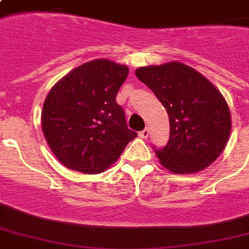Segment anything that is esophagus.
Masks as SVG:
<instances>
[{
  "label": "esophagus",
  "instance_id": "obj_1",
  "mask_svg": "<svg viewBox=\"0 0 249 249\" xmlns=\"http://www.w3.org/2000/svg\"><path fill=\"white\" fill-rule=\"evenodd\" d=\"M148 129H143V130H142V132H140V137L141 138H147L148 137Z\"/></svg>",
  "mask_w": 249,
  "mask_h": 249
}]
</instances>
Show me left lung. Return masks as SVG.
I'll list each match as a JSON object with an SVG mask.
<instances>
[{"label": "left lung", "mask_w": 249, "mask_h": 249, "mask_svg": "<svg viewBox=\"0 0 249 249\" xmlns=\"http://www.w3.org/2000/svg\"><path fill=\"white\" fill-rule=\"evenodd\" d=\"M137 77L155 93L169 116V141L154 146L163 166L174 173H195L221 155L231 130L222 94L194 68L179 62L141 67Z\"/></svg>", "instance_id": "left-lung-1"}]
</instances>
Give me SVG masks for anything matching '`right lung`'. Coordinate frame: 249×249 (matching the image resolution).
<instances>
[{
	"label": "right lung",
	"instance_id": "1",
	"mask_svg": "<svg viewBox=\"0 0 249 249\" xmlns=\"http://www.w3.org/2000/svg\"><path fill=\"white\" fill-rule=\"evenodd\" d=\"M128 73L126 66L95 59L75 68L49 91L41 113L42 132L64 166L101 173L136 138L116 102Z\"/></svg>",
	"mask_w": 249,
	"mask_h": 249
}]
</instances>
